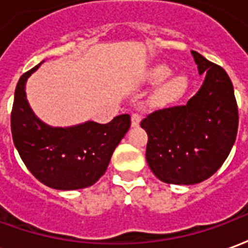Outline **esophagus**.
Here are the masks:
<instances>
[{
  "label": "esophagus",
  "instance_id": "1",
  "mask_svg": "<svg viewBox=\"0 0 248 248\" xmlns=\"http://www.w3.org/2000/svg\"><path fill=\"white\" fill-rule=\"evenodd\" d=\"M140 122V115L138 113H134L131 115V126L135 127V126H138Z\"/></svg>",
  "mask_w": 248,
  "mask_h": 248
}]
</instances>
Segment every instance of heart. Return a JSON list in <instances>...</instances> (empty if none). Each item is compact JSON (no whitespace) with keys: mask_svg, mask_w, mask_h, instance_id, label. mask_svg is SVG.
<instances>
[{"mask_svg":"<svg viewBox=\"0 0 248 248\" xmlns=\"http://www.w3.org/2000/svg\"><path fill=\"white\" fill-rule=\"evenodd\" d=\"M171 74L170 67L165 65H156L150 69L147 78L153 83H159L165 81L167 77ZM187 89V78L185 76H177L169 79L166 83H163L155 94L156 102L159 103H170L177 101L182 97Z\"/></svg>","mask_w":248,"mask_h":248,"instance_id":"obj_1","label":"heart"}]
</instances>
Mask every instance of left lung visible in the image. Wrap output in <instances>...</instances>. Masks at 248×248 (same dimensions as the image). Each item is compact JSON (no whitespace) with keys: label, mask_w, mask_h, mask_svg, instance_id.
Listing matches in <instances>:
<instances>
[{"label":"left lung","mask_w":248,"mask_h":248,"mask_svg":"<svg viewBox=\"0 0 248 248\" xmlns=\"http://www.w3.org/2000/svg\"><path fill=\"white\" fill-rule=\"evenodd\" d=\"M199 74V92L182 106L162 108L142 122L147 133L146 161L162 182L195 185L219 170L238 133V105L232 82L220 66L191 51Z\"/></svg>","instance_id":"left-lung-1"}]
</instances>
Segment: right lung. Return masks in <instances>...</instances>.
I'll return each instance as SVG.
<instances>
[{"label":"right lung","instance_id":"add662e5","mask_svg":"<svg viewBox=\"0 0 248 248\" xmlns=\"http://www.w3.org/2000/svg\"><path fill=\"white\" fill-rule=\"evenodd\" d=\"M40 65L22 74L16 87L10 118L14 146L28 170L46 186L57 190L92 186L105 174L130 129V115H118L106 124L89 121L71 127L47 126L31 111L25 93L26 79Z\"/></svg>","mask_w":248,"mask_h":248}]
</instances>
